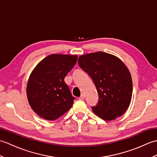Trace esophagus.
<instances>
[{"label":"esophagus","instance_id":"1","mask_svg":"<svg viewBox=\"0 0 157 157\" xmlns=\"http://www.w3.org/2000/svg\"><path fill=\"white\" fill-rule=\"evenodd\" d=\"M84 98H85V96H84V95L82 94L81 95V96H80V97H79V100H82V101H83V100H84Z\"/></svg>","mask_w":157,"mask_h":157}]
</instances>
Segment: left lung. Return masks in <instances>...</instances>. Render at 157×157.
I'll return each instance as SVG.
<instances>
[{
  "label": "left lung",
  "instance_id": "1",
  "mask_svg": "<svg viewBox=\"0 0 157 157\" xmlns=\"http://www.w3.org/2000/svg\"><path fill=\"white\" fill-rule=\"evenodd\" d=\"M80 67L91 77L99 96L98 105L92 109L100 118L111 121L128 109L132 96V79L121 59L105 52L79 56Z\"/></svg>",
  "mask_w": 157,
  "mask_h": 157
}]
</instances>
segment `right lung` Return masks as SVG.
I'll use <instances>...</instances> for the list:
<instances>
[{
    "label": "right lung",
    "instance_id": "right-lung-1",
    "mask_svg": "<svg viewBox=\"0 0 157 157\" xmlns=\"http://www.w3.org/2000/svg\"><path fill=\"white\" fill-rule=\"evenodd\" d=\"M77 60V55L52 54L32 70L26 94L29 105L40 117L53 121L71 108L75 98L64 78Z\"/></svg>",
    "mask_w": 157,
    "mask_h": 157
}]
</instances>
